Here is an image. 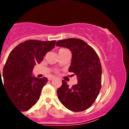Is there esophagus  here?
Listing matches in <instances>:
<instances>
[{"label":"esophagus","mask_w":129,"mask_h":129,"mask_svg":"<svg viewBox=\"0 0 129 129\" xmlns=\"http://www.w3.org/2000/svg\"><path fill=\"white\" fill-rule=\"evenodd\" d=\"M55 78V77H53V76H51V77H49L48 78V80L49 81H51V80H53V79Z\"/></svg>","instance_id":"obj_1"}]
</instances>
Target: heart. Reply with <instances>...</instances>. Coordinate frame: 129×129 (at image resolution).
I'll list each match as a JSON object with an SVG mask.
<instances>
[{"label": "heart", "instance_id": "1", "mask_svg": "<svg viewBox=\"0 0 129 129\" xmlns=\"http://www.w3.org/2000/svg\"><path fill=\"white\" fill-rule=\"evenodd\" d=\"M64 50H66V49H59V52H61V51H62Z\"/></svg>", "mask_w": 129, "mask_h": 129}]
</instances>
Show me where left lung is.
I'll list each match as a JSON object with an SVG mask.
<instances>
[{
  "instance_id": "obj_1",
  "label": "left lung",
  "mask_w": 129,
  "mask_h": 129,
  "mask_svg": "<svg viewBox=\"0 0 129 129\" xmlns=\"http://www.w3.org/2000/svg\"><path fill=\"white\" fill-rule=\"evenodd\" d=\"M57 46L70 49L72 53L69 72L78 78V83L69 87L65 80L57 89L59 101L69 110L81 112L90 108L96 100L102 82V66L94 49L82 39L59 40Z\"/></svg>"
}]
</instances>
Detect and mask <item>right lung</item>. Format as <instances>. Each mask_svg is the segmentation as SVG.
<instances>
[{
  "label": "right lung",
  "instance_id": "obj_1",
  "mask_svg": "<svg viewBox=\"0 0 129 129\" xmlns=\"http://www.w3.org/2000/svg\"><path fill=\"white\" fill-rule=\"evenodd\" d=\"M55 44V40H27L18 45L10 53L2 77L9 99L20 111L29 110L39 99L47 78H35L32 76V71L35 65L41 63L47 53L54 48Z\"/></svg>",
  "mask_w": 129,
  "mask_h": 129
}]
</instances>
